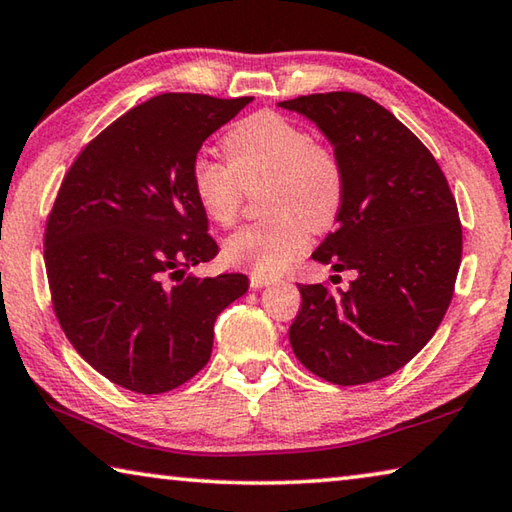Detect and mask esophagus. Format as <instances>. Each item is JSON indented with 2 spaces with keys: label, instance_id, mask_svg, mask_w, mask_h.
<instances>
[{
  "label": "esophagus",
  "instance_id": "1",
  "mask_svg": "<svg viewBox=\"0 0 512 512\" xmlns=\"http://www.w3.org/2000/svg\"><path fill=\"white\" fill-rule=\"evenodd\" d=\"M273 282H275V277L250 273V287H253V289H264V287H268V284H273Z\"/></svg>",
  "mask_w": 512,
  "mask_h": 512
}]
</instances>
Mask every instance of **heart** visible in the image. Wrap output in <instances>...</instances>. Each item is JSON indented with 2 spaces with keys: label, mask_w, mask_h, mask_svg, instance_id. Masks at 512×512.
<instances>
[{
  "label": "heart",
  "mask_w": 512,
  "mask_h": 512,
  "mask_svg": "<svg viewBox=\"0 0 512 512\" xmlns=\"http://www.w3.org/2000/svg\"><path fill=\"white\" fill-rule=\"evenodd\" d=\"M228 164L196 158L192 192L216 225L237 221L244 194L259 185L266 216L228 237L230 264L259 275L280 273L307 246L309 228L327 230L345 198L343 164L329 146L314 142L305 128L271 110L241 119L223 137Z\"/></svg>",
  "instance_id": "b5f03b06"
}]
</instances>
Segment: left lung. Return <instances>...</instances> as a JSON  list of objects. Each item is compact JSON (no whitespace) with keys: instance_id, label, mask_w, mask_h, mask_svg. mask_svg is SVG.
I'll return each mask as SVG.
<instances>
[{"instance_id":"1","label":"left lung","mask_w":512,"mask_h":512,"mask_svg":"<svg viewBox=\"0 0 512 512\" xmlns=\"http://www.w3.org/2000/svg\"><path fill=\"white\" fill-rule=\"evenodd\" d=\"M277 106L314 121L339 155L343 207L311 257L357 273L348 291L298 284L293 354L339 386L393 375L436 334L454 296L463 230L445 173L400 119L363 94H309Z\"/></svg>"}]
</instances>
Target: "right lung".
Returning a JSON list of instances; mask_svg holds the SVG:
<instances>
[{"label": "right lung", "mask_w": 512, "mask_h": 512, "mask_svg": "<svg viewBox=\"0 0 512 512\" xmlns=\"http://www.w3.org/2000/svg\"><path fill=\"white\" fill-rule=\"evenodd\" d=\"M253 97L158 94L128 110L69 167L45 230L60 327L112 384L158 395L212 354L214 320L248 277L187 273L219 253L192 192L203 142Z\"/></svg>", "instance_id": "add662e5"}]
</instances>
